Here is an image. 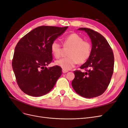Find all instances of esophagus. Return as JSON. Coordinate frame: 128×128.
I'll list each match as a JSON object with an SVG mask.
<instances>
[{
    "mask_svg": "<svg viewBox=\"0 0 128 128\" xmlns=\"http://www.w3.org/2000/svg\"><path fill=\"white\" fill-rule=\"evenodd\" d=\"M68 71V70H64V69H62V72L63 73H66V72H67Z\"/></svg>",
    "mask_w": 128,
    "mask_h": 128,
    "instance_id": "34e87169",
    "label": "esophagus"
}]
</instances>
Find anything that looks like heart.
<instances>
[{
	"label": "heart",
	"mask_w": 128,
	"mask_h": 128,
	"mask_svg": "<svg viewBox=\"0 0 128 128\" xmlns=\"http://www.w3.org/2000/svg\"><path fill=\"white\" fill-rule=\"evenodd\" d=\"M64 48L70 47L67 57L61 58L56 61V64L64 70H68L78 64H83L90 58L92 52V45L90 42L83 40V38L76 33L70 34L64 40ZM51 51L56 58L61 56L62 48L58 40H53L51 44Z\"/></svg>",
	"instance_id": "b5f03b06"
}]
</instances>
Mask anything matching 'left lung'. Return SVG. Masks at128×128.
Returning <instances> with one entry per match:
<instances>
[{"mask_svg": "<svg viewBox=\"0 0 128 128\" xmlns=\"http://www.w3.org/2000/svg\"><path fill=\"white\" fill-rule=\"evenodd\" d=\"M86 32L92 42V52L88 59L80 66L86 72H74L72 86L77 94L86 98L102 95L106 90L114 72L113 50L102 35L94 30L80 28Z\"/></svg>", "mask_w": 128, "mask_h": 128, "instance_id": "obj_1", "label": "left lung"}]
</instances>
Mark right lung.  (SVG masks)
<instances>
[{
  "label": "right lung",
  "instance_id": "add662e5",
  "mask_svg": "<svg viewBox=\"0 0 128 128\" xmlns=\"http://www.w3.org/2000/svg\"><path fill=\"white\" fill-rule=\"evenodd\" d=\"M68 26H40L26 34L15 46L12 68L19 88L26 94L40 96L54 86L62 74V68L51 62L52 42Z\"/></svg>",
  "mask_w": 128,
  "mask_h": 128
}]
</instances>
